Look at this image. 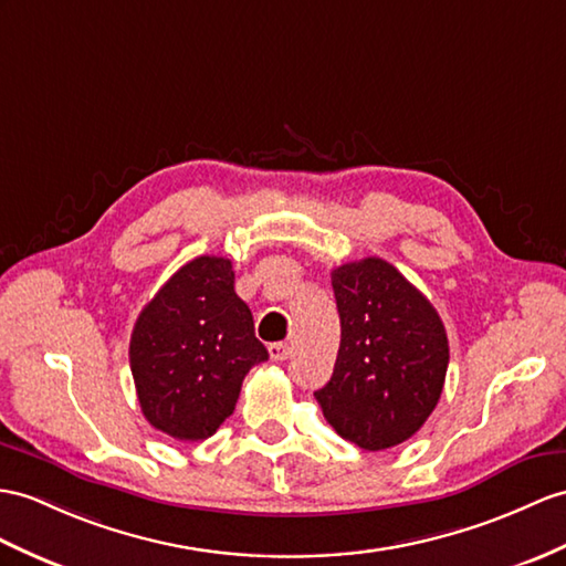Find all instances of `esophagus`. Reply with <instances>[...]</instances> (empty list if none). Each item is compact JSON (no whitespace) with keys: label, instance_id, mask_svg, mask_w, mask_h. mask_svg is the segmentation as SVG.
I'll list each match as a JSON object with an SVG mask.
<instances>
[{"label":"esophagus","instance_id":"obj_1","mask_svg":"<svg viewBox=\"0 0 566 566\" xmlns=\"http://www.w3.org/2000/svg\"><path fill=\"white\" fill-rule=\"evenodd\" d=\"M269 353H271L273 360L283 363V360H287V357L293 355V346H291V343H271V346H269Z\"/></svg>","mask_w":566,"mask_h":566}]
</instances>
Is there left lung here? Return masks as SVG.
Segmentation results:
<instances>
[{
  "mask_svg": "<svg viewBox=\"0 0 566 566\" xmlns=\"http://www.w3.org/2000/svg\"><path fill=\"white\" fill-rule=\"evenodd\" d=\"M340 314L334 375L314 391L334 430L367 451L416 434L442 396L449 340L406 275L379 256L331 271Z\"/></svg>",
  "mask_w": 566,
  "mask_h": 566,
  "instance_id": "1",
  "label": "left lung"
}]
</instances>
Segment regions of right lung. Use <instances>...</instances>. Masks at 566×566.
Here are the masks:
<instances>
[{
	"instance_id": "right-lung-1",
	"label": "right lung",
	"mask_w": 566,
	"mask_h": 566,
	"mask_svg": "<svg viewBox=\"0 0 566 566\" xmlns=\"http://www.w3.org/2000/svg\"><path fill=\"white\" fill-rule=\"evenodd\" d=\"M269 350L235 293L226 256H197L170 275L132 331L129 365L144 418L179 442L211 437Z\"/></svg>"
}]
</instances>
